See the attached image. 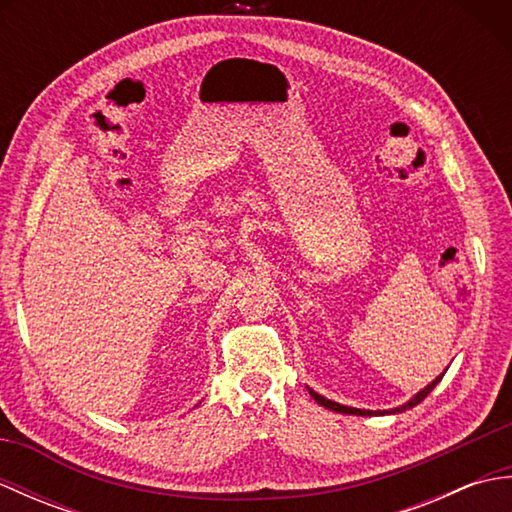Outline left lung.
Listing matches in <instances>:
<instances>
[{
  "instance_id": "left-lung-1",
  "label": "left lung",
  "mask_w": 512,
  "mask_h": 512,
  "mask_svg": "<svg viewBox=\"0 0 512 512\" xmlns=\"http://www.w3.org/2000/svg\"><path fill=\"white\" fill-rule=\"evenodd\" d=\"M442 376H444V372L440 374V376H436V380H431V383L424 387V389H420L416 396H411L405 405H398V407H394V409H378V411H372V409H356V407H347V405H341V402H334V400H330V398H325V396H321V394H317V391L314 389H310L308 387V391H310V396L319 402L321 407H325V409H332V411H339V413H352V416H385V413H402V411H407V409H411V407H416V405H420V402L427 398L431 391H433V387H436L440 380H442Z\"/></svg>"
}]
</instances>
